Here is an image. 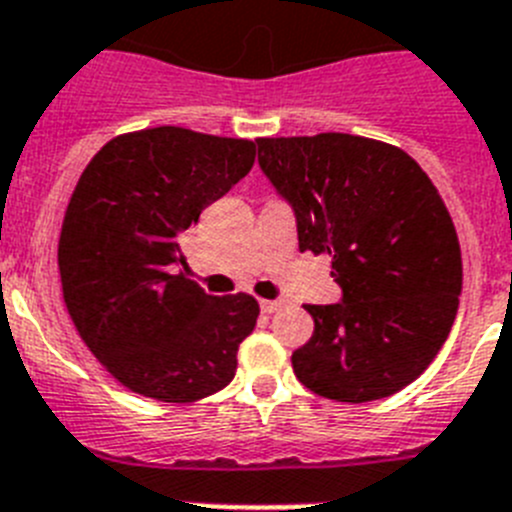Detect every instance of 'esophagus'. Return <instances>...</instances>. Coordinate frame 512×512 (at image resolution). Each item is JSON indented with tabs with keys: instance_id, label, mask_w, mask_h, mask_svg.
<instances>
[{
	"instance_id": "obj_1",
	"label": "esophagus",
	"mask_w": 512,
	"mask_h": 512,
	"mask_svg": "<svg viewBox=\"0 0 512 512\" xmlns=\"http://www.w3.org/2000/svg\"><path fill=\"white\" fill-rule=\"evenodd\" d=\"M282 307V300H261V312L271 315V312H277Z\"/></svg>"
}]
</instances>
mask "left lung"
I'll return each instance as SVG.
<instances>
[{
  "label": "left lung",
  "mask_w": 512,
  "mask_h": 512,
  "mask_svg": "<svg viewBox=\"0 0 512 512\" xmlns=\"http://www.w3.org/2000/svg\"><path fill=\"white\" fill-rule=\"evenodd\" d=\"M259 166L292 207L300 251L330 253L336 305H307L292 354L305 387L382 400L425 372L461 297V248L441 194L405 151L346 133L259 138Z\"/></svg>",
  "instance_id": "left-lung-1"
}]
</instances>
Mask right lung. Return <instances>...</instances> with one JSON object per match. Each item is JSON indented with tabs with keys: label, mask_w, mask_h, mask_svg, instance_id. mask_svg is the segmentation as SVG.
Listing matches in <instances>:
<instances>
[{
	"label": "right lung",
	"mask_w": 512,
	"mask_h": 512,
	"mask_svg": "<svg viewBox=\"0 0 512 512\" xmlns=\"http://www.w3.org/2000/svg\"><path fill=\"white\" fill-rule=\"evenodd\" d=\"M251 140L151 128L110 140L81 174L58 241L63 300L120 384L194 402L235 377L259 318L248 295L215 297L179 269V241L251 171Z\"/></svg>",
	"instance_id": "add662e5"
}]
</instances>
